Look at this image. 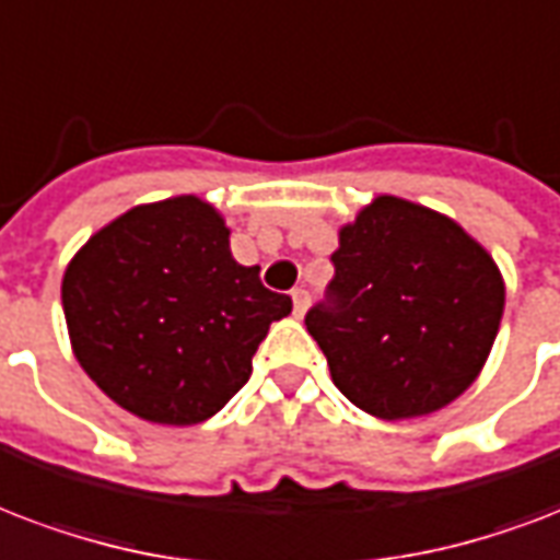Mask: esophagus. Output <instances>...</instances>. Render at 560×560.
Listing matches in <instances>:
<instances>
[{"label": "esophagus", "mask_w": 560, "mask_h": 560, "mask_svg": "<svg viewBox=\"0 0 560 560\" xmlns=\"http://www.w3.org/2000/svg\"><path fill=\"white\" fill-rule=\"evenodd\" d=\"M290 299H293V314H296V317H302V314L308 311V293H305V290H293V293H290Z\"/></svg>", "instance_id": "1"}]
</instances>
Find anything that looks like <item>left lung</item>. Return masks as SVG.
Instances as JSON below:
<instances>
[{
  "label": "left lung",
  "mask_w": 560,
  "mask_h": 560,
  "mask_svg": "<svg viewBox=\"0 0 560 560\" xmlns=\"http://www.w3.org/2000/svg\"><path fill=\"white\" fill-rule=\"evenodd\" d=\"M328 305L305 326L331 382L378 420H413L479 378L505 311L493 255L452 217L382 194L340 225Z\"/></svg>",
  "instance_id": "obj_1"
}]
</instances>
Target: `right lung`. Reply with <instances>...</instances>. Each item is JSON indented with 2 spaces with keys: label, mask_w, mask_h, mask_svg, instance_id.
Instances as JSON below:
<instances>
[{
  "label": "right lung",
  "mask_w": 560,
  "mask_h": 560,
  "mask_svg": "<svg viewBox=\"0 0 560 560\" xmlns=\"http://www.w3.org/2000/svg\"><path fill=\"white\" fill-rule=\"evenodd\" d=\"M229 234L211 202L170 196L102 225L63 270L72 355L140 420L196 425L225 408L293 308L234 261Z\"/></svg>",
  "instance_id": "add662e5"
}]
</instances>
